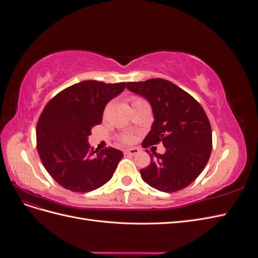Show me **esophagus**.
Instances as JSON below:
<instances>
[{
	"mask_svg": "<svg viewBox=\"0 0 258 258\" xmlns=\"http://www.w3.org/2000/svg\"><path fill=\"white\" fill-rule=\"evenodd\" d=\"M140 153V150L139 148H129V150H126L124 151V154H127V155H138Z\"/></svg>",
	"mask_w": 258,
	"mask_h": 258,
	"instance_id": "obj_1",
	"label": "esophagus"
}]
</instances>
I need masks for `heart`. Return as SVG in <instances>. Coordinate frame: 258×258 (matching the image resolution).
I'll return each instance as SVG.
<instances>
[{
    "instance_id": "1",
    "label": "heart",
    "mask_w": 258,
    "mask_h": 258,
    "mask_svg": "<svg viewBox=\"0 0 258 258\" xmlns=\"http://www.w3.org/2000/svg\"><path fill=\"white\" fill-rule=\"evenodd\" d=\"M142 101H144V100L140 99V98H134V99H132V104L142 102ZM121 141L124 142V143H128V144H129V143H132V142L135 141V136H132V135H124V136L121 137Z\"/></svg>"
}]
</instances>
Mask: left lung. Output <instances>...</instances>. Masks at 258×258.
Returning a JSON list of instances; mask_svg holds the SVG:
<instances>
[{"label":"left lung","instance_id":"left-lung-1","mask_svg":"<svg viewBox=\"0 0 258 258\" xmlns=\"http://www.w3.org/2000/svg\"><path fill=\"white\" fill-rule=\"evenodd\" d=\"M126 86L144 97L153 108L154 122L142 146L162 142L166 147L165 154L151 155L150 166L140 171L143 181L165 192L185 188L204 171L212 151V130L204 108L189 93L167 80Z\"/></svg>","mask_w":258,"mask_h":258}]
</instances>
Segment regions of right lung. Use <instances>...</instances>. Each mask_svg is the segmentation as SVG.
I'll return each instance as SVG.
<instances>
[{
    "instance_id": "right-lung-1",
    "label": "right lung",
    "mask_w": 258,
    "mask_h": 258,
    "mask_svg": "<svg viewBox=\"0 0 258 258\" xmlns=\"http://www.w3.org/2000/svg\"><path fill=\"white\" fill-rule=\"evenodd\" d=\"M126 84L84 81L66 88L46 104L36 126V146L46 171L75 192L95 190L110 181L122 152L98 153L88 143L91 128L101 123L105 105Z\"/></svg>"
}]
</instances>
